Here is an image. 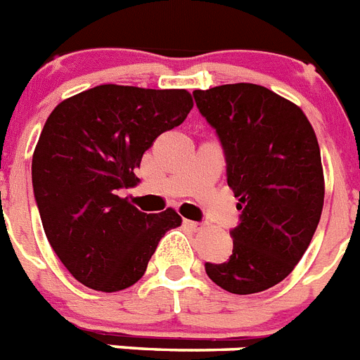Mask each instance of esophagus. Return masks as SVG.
Wrapping results in <instances>:
<instances>
[{"mask_svg": "<svg viewBox=\"0 0 360 360\" xmlns=\"http://www.w3.org/2000/svg\"><path fill=\"white\" fill-rule=\"evenodd\" d=\"M184 226H187L193 231H202L204 229V224L202 222H193V220H184Z\"/></svg>", "mask_w": 360, "mask_h": 360, "instance_id": "34e87169", "label": "esophagus"}]
</instances>
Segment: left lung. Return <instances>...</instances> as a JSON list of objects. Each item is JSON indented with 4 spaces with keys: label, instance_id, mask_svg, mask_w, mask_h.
<instances>
[{
    "label": "left lung",
    "instance_id": "obj_1",
    "mask_svg": "<svg viewBox=\"0 0 360 360\" xmlns=\"http://www.w3.org/2000/svg\"><path fill=\"white\" fill-rule=\"evenodd\" d=\"M196 107L217 131L227 186L238 198L233 255L205 262L222 290L251 295L293 271L308 250L324 205L321 149L300 107L255 84L195 91Z\"/></svg>",
    "mask_w": 360,
    "mask_h": 360
}]
</instances>
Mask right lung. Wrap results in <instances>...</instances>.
Here are the masks:
<instances>
[{"instance_id": "obj_1", "label": "right lung", "mask_w": 360, "mask_h": 360, "mask_svg": "<svg viewBox=\"0 0 360 360\" xmlns=\"http://www.w3.org/2000/svg\"><path fill=\"white\" fill-rule=\"evenodd\" d=\"M193 109L184 89L98 85L56 105L32 156L43 229L76 281L125 290L143 276L160 238L182 224L174 210L147 214L120 191L138 182L142 156Z\"/></svg>"}]
</instances>
